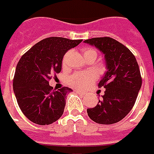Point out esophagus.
Masks as SVG:
<instances>
[{"label": "esophagus", "mask_w": 154, "mask_h": 154, "mask_svg": "<svg viewBox=\"0 0 154 154\" xmlns=\"http://www.w3.org/2000/svg\"><path fill=\"white\" fill-rule=\"evenodd\" d=\"M74 91L76 92V93H77V94H81V95H85V92L80 91V90H77V89H75Z\"/></svg>", "instance_id": "obj_1"}]
</instances>
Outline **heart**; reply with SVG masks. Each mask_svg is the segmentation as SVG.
Returning <instances> with one entry per match:
<instances>
[{"label":"heart","mask_w":154,"mask_h":154,"mask_svg":"<svg viewBox=\"0 0 154 154\" xmlns=\"http://www.w3.org/2000/svg\"><path fill=\"white\" fill-rule=\"evenodd\" d=\"M97 51L93 48H86L83 50V55L85 57L88 56L94 55L97 57ZM63 65H65V59L63 60ZM96 79V74L94 72H77L70 77L69 84L76 89H83L90 85Z\"/></svg>","instance_id":"obj_1"}]
</instances>
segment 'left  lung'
I'll list each match as a JSON object with an SVG mask.
<instances>
[{
	"mask_svg": "<svg viewBox=\"0 0 154 154\" xmlns=\"http://www.w3.org/2000/svg\"><path fill=\"white\" fill-rule=\"evenodd\" d=\"M105 55L107 71L98 84L105 94L94 108L87 109L90 119L102 125L117 123L133 109L142 79L136 58L124 45L111 37H94L85 41Z\"/></svg>",
	"mask_w": 154,
	"mask_h": 154,
	"instance_id": "obj_1",
	"label": "left lung"
}]
</instances>
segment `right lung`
I'll return each instance as SVG.
<instances>
[{
	"instance_id": "1",
	"label": "right lung",
	"mask_w": 154,
	"mask_h": 154,
	"mask_svg": "<svg viewBox=\"0 0 154 154\" xmlns=\"http://www.w3.org/2000/svg\"><path fill=\"white\" fill-rule=\"evenodd\" d=\"M82 42L64 37H48L33 45L17 63L13 91L20 110L35 124H52L62 116L65 97L72 89L62 87L57 91L53 90L49 81L54 73L60 72L66 52Z\"/></svg>"
}]
</instances>
